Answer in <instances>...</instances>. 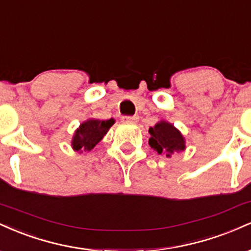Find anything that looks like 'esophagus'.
Masks as SVG:
<instances>
[{
    "instance_id": "obj_1",
    "label": "esophagus",
    "mask_w": 251,
    "mask_h": 251,
    "mask_svg": "<svg viewBox=\"0 0 251 251\" xmlns=\"http://www.w3.org/2000/svg\"><path fill=\"white\" fill-rule=\"evenodd\" d=\"M139 117L138 116H133V117H129V116H124L122 117V122L123 123H128V124H134L138 122Z\"/></svg>"
}]
</instances>
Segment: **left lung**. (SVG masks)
<instances>
[{"instance_id": "1", "label": "left lung", "mask_w": 251, "mask_h": 251, "mask_svg": "<svg viewBox=\"0 0 251 251\" xmlns=\"http://www.w3.org/2000/svg\"><path fill=\"white\" fill-rule=\"evenodd\" d=\"M149 133L151 134L149 139L150 146L159 154L165 153L170 158L175 152H181L186 149L184 135L166 120H160L150 127Z\"/></svg>"}]
</instances>
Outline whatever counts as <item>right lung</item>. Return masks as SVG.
Returning <instances> with one entry per match:
<instances>
[{
    "mask_svg": "<svg viewBox=\"0 0 251 251\" xmlns=\"http://www.w3.org/2000/svg\"><path fill=\"white\" fill-rule=\"evenodd\" d=\"M113 124L114 119L99 120L94 118L81 123L72 138V149L79 153L83 151H91L98 143L101 142Z\"/></svg>",
    "mask_w": 251,
    "mask_h": 251,
    "instance_id": "right-lung-1",
    "label": "right lung"
}]
</instances>
